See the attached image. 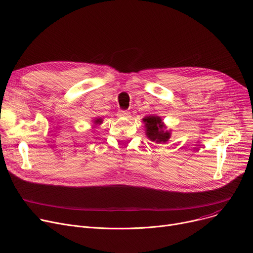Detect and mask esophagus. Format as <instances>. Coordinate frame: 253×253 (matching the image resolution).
<instances>
[{"label": "esophagus", "instance_id": "obj_1", "mask_svg": "<svg viewBox=\"0 0 253 253\" xmlns=\"http://www.w3.org/2000/svg\"><path fill=\"white\" fill-rule=\"evenodd\" d=\"M117 116L118 117H121V118H128L129 117V112H127V111H119Z\"/></svg>", "mask_w": 253, "mask_h": 253}]
</instances>
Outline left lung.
<instances>
[{"label":"left lung","instance_id":"left-lung-1","mask_svg":"<svg viewBox=\"0 0 253 253\" xmlns=\"http://www.w3.org/2000/svg\"><path fill=\"white\" fill-rule=\"evenodd\" d=\"M145 128V135L157 143H165L171 137V130H167L161 117L150 115L142 119Z\"/></svg>","mask_w":253,"mask_h":253}]
</instances>
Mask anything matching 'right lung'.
Here are the masks:
<instances>
[{"mask_svg":"<svg viewBox=\"0 0 253 253\" xmlns=\"http://www.w3.org/2000/svg\"><path fill=\"white\" fill-rule=\"evenodd\" d=\"M102 118H95V119H93L92 120V122H93V125H92V127L93 128H95L96 126H99V125H101L102 124Z\"/></svg>","mask_w":253,"mask_h":253,"instance_id":"add662e5","label":"right lung"}]
</instances>
